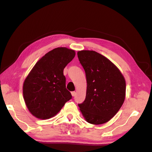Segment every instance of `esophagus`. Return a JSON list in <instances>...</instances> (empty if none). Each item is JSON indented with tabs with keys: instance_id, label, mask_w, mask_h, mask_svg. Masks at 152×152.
<instances>
[{
	"instance_id": "esophagus-1",
	"label": "esophagus",
	"mask_w": 152,
	"mask_h": 152,
	"mask_svg": "<svg viewBox=\"0 0 152 152\" xmlns=\"http://www.w3.org/2000/svg\"><path fill=\"white\" fill-rule=\"evenodd\" d=\"M72 96H73V97H74V96H75V95H76L75 92V91L72 92Z\"/></svg>"
}]
</instances>
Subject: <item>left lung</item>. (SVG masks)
<instances>
[{
	"instance_id": "8db88e82",
	"label": "left lung",
	"mask_w": 152,
	"mask_h": 152,
	"mask_svg": "<svg viewBox=\"0 0 152 152\" xmlns=\"http://www.w3.org/2000/svg\"><path fill=\"white\" fill-rule=\"evenodd\" d=\"M86 76L84 102L79 104L85 120L94 125L108 122L121 108L126 84L119 69L108 58L94 50L77 52Z\"/></svg>"
}]
</instances>
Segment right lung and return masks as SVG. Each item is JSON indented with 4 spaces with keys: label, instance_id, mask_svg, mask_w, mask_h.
I'll use <instances>...</instances> for the list:
<instances>
[{
    "label": "right lung",
    "instance_id": "right-lung-1",
    "mask_svg": "<svg viewBox=\"0 0 152 152\" xmlns=\"http://www.w3.org/2000/svg\"><path fill=\"white\" fill-rule=\"evenodd\" d=\"M75 56L74 50L55 48L41 58L26 77L23 94L27 108L36 118L53 117L72 99L63 70Z\"/></svg>",
    "mask_w": 152,
    "mask_h": 152
}]
</instances>
